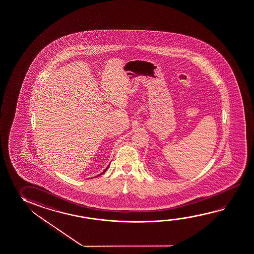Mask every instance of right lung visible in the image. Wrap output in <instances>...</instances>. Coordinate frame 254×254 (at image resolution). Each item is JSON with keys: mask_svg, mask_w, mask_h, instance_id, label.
I'll return each mask as SVG.
<instances>
[{"mask_svg": "<svg viewBox=\"0 0 254 254\" xmlns=\"http://www.w3.org/2000/svg\"><path fill=\"white\" fill-rule=\"evenodd\" d=\"M109 166H108V167H107V168H106V169H104V171H103V172H101V173L100 174V175H102V174L105 173V172H106V170L109 169ZM100 175H98V176H100ZM98 176H97V177H98Z\"/></svg>", "mask_w": 254, "mask_h": 254, "instance_id": "add662e5", "label": "right lung"}]
</instances>
